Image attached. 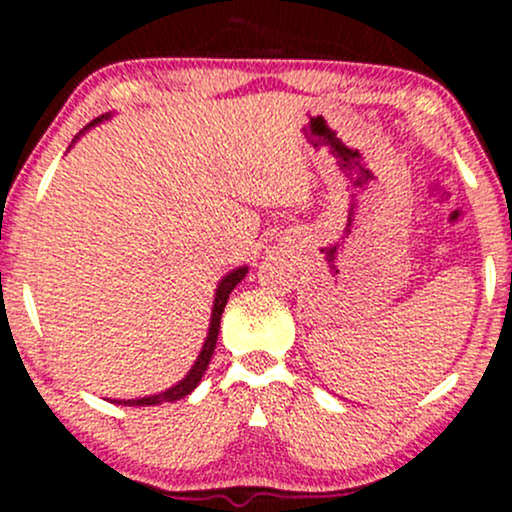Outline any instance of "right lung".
<instances>
[{
	"label": "right lung",
	"instance_id": "add662e5",
	"mask_svg": "<svg viewBox=\"0 0 512 512\" xmlns=\"http://www.w3.org/2000/svg\"><path fill=\"white\" fill-rule=\"evenodd\" d=\"M105 117L110 115H101L96 117V120L91 122V125H86L84 129L98 125V122H103ZM84 134V132H81ZM79 139V137H76ZM245 274H248V267H238L233 269V272H228L223 279L219 281V286H216V296H214V308H211V322H209V332H207V342H204L202 351H199L195 366L190 368V373L185 375V378L180 380L178 385L168 387V390L158 392V395H149V397H139V399H122V404L125 407H151V404H163V402H175V399H182L185 395H190L192 390L199 385V380H202L204 370H207L211 356H214V349H216V339H219V327H221V313L223 308H226L228 303V296H231V291L236 289L240 281L245 279Z\"/></svg>",
	"mask_w": 512,
	"mask_h": 512
}]
</instances>
